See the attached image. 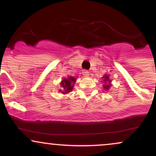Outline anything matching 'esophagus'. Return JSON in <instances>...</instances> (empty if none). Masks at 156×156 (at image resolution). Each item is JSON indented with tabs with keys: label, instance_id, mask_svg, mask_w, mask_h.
I'll return each instance as SVG.
<instances>
[{
	"label": "esophagus",
	"instance_id": "esophagus-1",
	"mask_svg": "<svg viewBox=\"0 0 156 156\" xmlns=\"http://www.w3.org/2000/svg\"><path fill=\"white\" fill-rule=\"evenodd\" d=\"M83 75L85 77H88L89 76V72L87 69H85V70H83Z\"/></svg>",
	"mask_w": 156,
	"mask_h": 156
}]
</instances>
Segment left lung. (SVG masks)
I'll list each match as a JSON object with an SVG mask.
<instances>
[{"mask_svg": "<svg viewBox=\"0 0 156 156\" xmlns=\"http://www.w3.org/2000/svg\"><path fill=\"white\" fill-rule=\"evenodd\" d=\"M103 78H104V81H105V83H107V82H108L109 83L108 84H105V85L103 86V88H104L105 89H106V90H108V89H109V87H111V84H110V80H109V78L108 76H105L104 77H103Z\"/></svg>", "mask_w": 156, "mask_h": 156, "instance_id": "8db88e82", "label": "left lung"}]
</instances>
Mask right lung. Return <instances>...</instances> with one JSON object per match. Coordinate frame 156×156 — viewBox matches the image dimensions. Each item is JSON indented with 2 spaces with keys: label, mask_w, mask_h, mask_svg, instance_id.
<instances>
[{
  "label": "right lung",
  "mask_w": 156,
  "mask_h": 156,
  "mask_svg": "<svg viewBox=\"0 0 156 156\" xmlns=\"http://www.w3.org/2000/svg\"><path fill=\"white\" fill-rule=\"evenodd\" d=\"M75 82H76V78L73 77H69L67 79L62 80V82L61 83L62 87L64 89V92H62L63 93H67L72 91L73 89V86H74ZM61 91V90H60Z\"/></svg>",
  "instance_id": "right-lung-1"
}]
</instances>
